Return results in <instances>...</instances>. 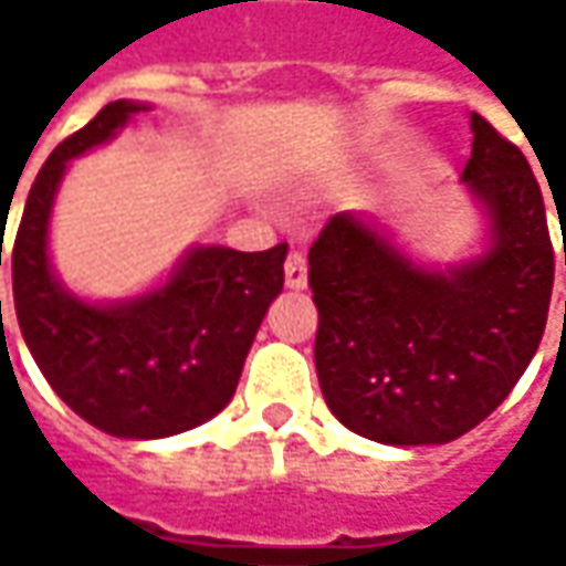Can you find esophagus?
Segmentation results:
<instances>
[{
	"label": "esophagus",
	"instance_id": "1",
	"mask_svg": "<svg viewBox=\"0 0 566 566\" xmlns=\"http://www.w3.org/2000/svg\"><path fill=\"white\" fill-rule=\"evenodd\" d=\"M308 283V261L302 251H290L286 254V286L290 290H305Z\"/></svg>",
	"mask_w": 566,
	"mask_h": 566
}]
</instances>
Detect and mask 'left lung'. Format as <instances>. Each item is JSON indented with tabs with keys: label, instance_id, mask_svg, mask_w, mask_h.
Here are the masks:
<instances>
[{
	"label": "left lung",
	"instance_id": "1",
	"mask_svg": "<svg viewBox=\"0 0 566 566\" xmlns=\"http://www.w3.org/2000/svg\"><path fill=\"white\" fill-rule=\"evenodd\" d=\"M472 132L463 182L491 213L489 254L424 271L353 213L331 217L308 251L321 394L368 441H457L507 400L545 334L555 249L542 188L479 113Z\"/></svg>",
	"mask_w": 566,
	"mask_h": 566
}]
</instances>
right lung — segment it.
<instances>
[{"instance_id":"1","label":"right lung","mask_w":566,"mask_h":566,"mask_svg":"<svg viewBox=\"0 0 566 566\" xmlns=\"http://www.w3.org/2000/svg\"><path fill=\"white\" fill-rule=\"evenodd\" d=\"M142 109L132 99L106 103L55 147L11 245L14 315L36 368L84 422L132 441L188 431L232 400L251 339L283 290L286 261V242L268 251L195 249L160 290L106 308L55 283L46 223L65 164L109 142Z\"/></svg>"}]
</instances>
